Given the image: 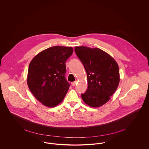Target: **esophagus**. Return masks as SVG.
I'll use <instances>...</instances> for the list:
<instances>
[{
  "label": "esophagus",
  "instance_id": "34e87169",
  "mask_svg": "<svg viewBox=\"0 0 149 149\" xmlns=\"http://www.w3.org/2000/svg\"><path fill=\"white\" fill-rule=\"evenodd\" d=\"M76 83H77L76 81H73V82L71 83V85H72V86H74L75 85H76Z\"/></svg>",
  "mask_w": 149,
  "mask_h": 149
}]
</instances>
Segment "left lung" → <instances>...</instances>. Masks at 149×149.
<instances>
[{
    "label": "left lung",
    "mask_w": 149,
    "mask_h": 149,
    "mask_svg": "<svg viewBox=\"0 0 149 149\" xmlns=\"http://www.w3.org/2000/svg\"><path fill=\"white\" fill-rule=\"evenodd\" d=\"M75 52L87 74L88 88L81 94L86 104L98 107L107 103L120 82L117 63L103 50L85 46L75 47Z\"/></svg>",
    "instance_id": "1"
}]
</instances>
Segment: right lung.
I'll return each instance as SVG.
<instances>
[{"label": "right lung", "instance_id": "add662e5", "mask_svg": "<svg viewBox=\"0 0 149 149\" xmlns=\"http://www.w3.org/2000/svg\"><path fill=\"white\" fill-rule=\"evenodd\" d=\"M72 52L71 47L53 46L40 52L31 61L29 89L44 106H56L65 97L70 87L65 77V63Z\"/></svg>", "mask_w": 149, "mask_h": 149}]
</instances>
